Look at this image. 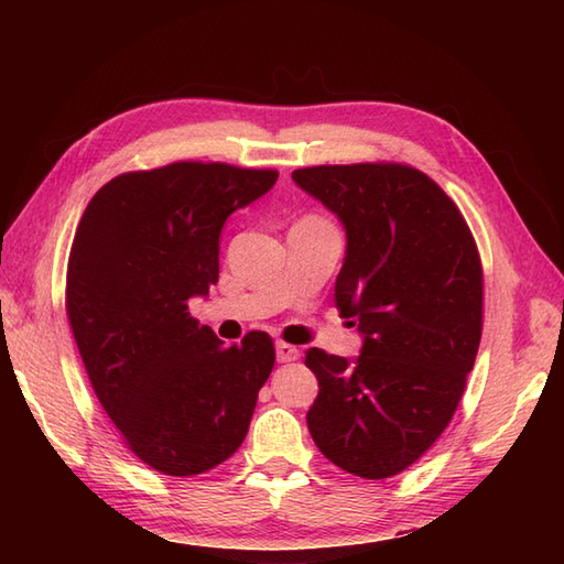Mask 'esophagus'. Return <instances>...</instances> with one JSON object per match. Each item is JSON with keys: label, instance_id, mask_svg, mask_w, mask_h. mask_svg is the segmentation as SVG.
I'll list each match as a JSON object with an SVG mask.
<instances>
[{"label": "esophagus", "instance_id": "esophagus-1", "mask_svg": "<svg viewBox=\"0 0 564 564\" xmlns=\"http://www.w3.org/2000/svg\"><path fill=\"white\" fill-rule=\"evenodd\" d=\"M275 358H279V364L297 361V358H301V349H297V346H293V344L279 341V344H275Z\"/></svg>", "mask_w": 564, "mask_h": 564}]
</instances>
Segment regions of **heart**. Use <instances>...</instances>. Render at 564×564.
<instances>
[{
    "label": "heart",
    "mask_w": 564,
    "mask_h": 564,
    "mask_svg": "<svg viewBox=\"0 0 564 564\" xmlns=\"http://www.w3.org/2000/svg\"><path fill=\"white\" fill-rule=\"evenodd\" d=\"M305 220H319V218H313V215H310V218H305Z\"/></svg>",
    "instance_id": "heart-1"
}]
</instances>
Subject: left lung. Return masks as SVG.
<instances>
[{
    "label": "left lung",
    "mask_w": 564,
    "mask_h": 564,
    "mask_svg": "<svg viewBox=\"0 0 564 564\" xmlns=\"http://www.w3.org/2000/svg\"><path fill=\"white\" fill-rule=\"evenodd\" d=\"M293 182L344 225L334 297L364 334L354 364L305 351L319 382L310 436L341 470L382 480L422 458L458 410L482 337L480 251L458 206L410 164L305 166Z\"/></svg>",
    "instance_id": "left-lung-1"
}]
</instances>
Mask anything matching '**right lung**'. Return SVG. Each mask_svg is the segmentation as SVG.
I'll return each mask as SVG.
<instances>
[{
  "label": "right lung",
  "instance_id": "right-lung-1",
  "mask_svg": "<svg viewBox=\"0 0 564 564\" xmlns=\"http://www.w3.org/2000/svg\"><path fill=\"white\" fill-rule=\"evenodd\" d=\"M275 178L223 162L126 172L94 194L77 225L69 327L106 414L152 470L208 473L247 436L273 339L249 332L225 346L191 317L188 301L218 283L225 220Z\"/></svg>",
  "mask_w": 564,
  "mask_h": 564
}]
</instances>
